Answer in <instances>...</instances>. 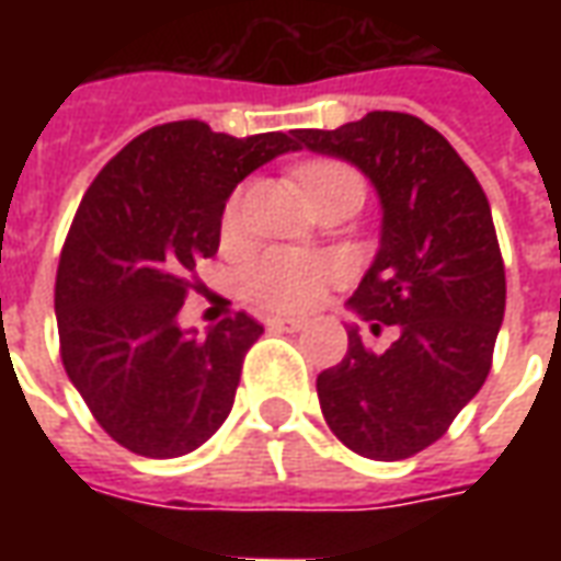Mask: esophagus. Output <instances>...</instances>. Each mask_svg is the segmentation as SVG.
<instances>
[{
	"label": "esophagus",
	"instance_id": "obj_1",
	"mask_svg": "<svg viewBox=\"0 0 561 561\" xmlns=\"http://www.w3.org/2000/svg\"><path fill=\"white\" fill-rule=\"evenodd\" d=\"M267 324L273 330H285V333H300V330L306 328V321H300V318H282V316H273Z\"/></svg>",
	"mask_w": 561,
	"mask_h": 561
}]
</instances>
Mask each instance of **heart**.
I'll list each match as a JSON object with an SVG mask.
<instances>
[{
    "mask_svg": "<svg viewBox=\"0 0 561 561\" xmlns=\"http://www.w3.org/2000/svg\"><path fill=\"white\" fill-rule=\"evenodd\" d=\"M352 173L336 161H306L297 180L306 195L318 185ZM237 221V197L225 209V225ZM345 276V261L318 249H270L245 270V294L273 312H306L330 291V285Z\"/></svg>",
    "mask_w": 561,
    "mask_h": 561,
    "instance_id": "heart-1",
    "label": "heart"
}]
</instances>
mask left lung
<instances>
[{
	"label": "left lung",
	"mask_w": 561,
	"mask_h": 561,
	"mask_svg": "<svg viewBox=\"0 0 561 561\" xmlns=\"http://www.w3.org/2000/svg\"><path fill=\"white\" fill-rule=\"evenodd\" d=\"M297 147L354 164L381 207L378 252L348 309L400 330L385 354L348 324V352L318 376L324 421L369 459L414 457L483 388L505 318V267L481 183L433 126L373 111L294 131Z\"/></svg>",
	"instance_id": "obj_1"
}]
</instances>
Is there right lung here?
Listing matches in <instances>:
<instances>
[{
	"instance_id": "add662e5",
	"label": "right lung",
	"mask_w": 561,
	"mask_h": 561,
	"mask_svg": "<svg viewBox=\"0 0 561 561\" xmlns=\"http://www.w3.org/2000/svg\"><path fill=\"white\" fill-rule=\"evenodd\" d=\"M282 131L231 138L180 119L138 135L92 180L56 270L62 364L116 445L183 457L231 414L261 324L180 328L188 273L219 249L221 213L261 164L297 152Z\"/></svg>"
}]
</instances>
